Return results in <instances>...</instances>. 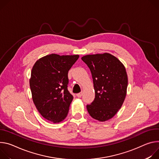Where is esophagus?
Returning <instances> with one entry per match:
<instances>
[{"label":"esophagus","mask_w":159,"mask_h":159,"mask_svg":"<svg viewBox=\"0 0 159 159\" xmlns=\"http://www.w3.org/2000/svg\"><path fill=\"white\" fill-rule=\"evenodd\" d=\"M82 95H83V93H82V92H80V93L76 94V96H77L78 98H80V97L82 96Z\"/></svg>","instance_id":"obj_1"}]
</instances>
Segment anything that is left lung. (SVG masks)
Masks as SVG:
<instances>
[{"instance_id": "1", "label": "left lung", "mask_w": 159, "mask_h": 159, "mask_svg": "<svg viewBox=\"0 0 159 159\" xmlns=\"http://www.w3.org/2000/svg\"><path fill=\"white\" fill-rule=\"evenodd\" d=\"M90 68L95 97L86 108L90 116L100 122L112 118L122 107L127 93L128 75L123 64L109 54L86 55L81 57Z\"/></svg>"}]
</instances>
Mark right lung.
<instances>
[{
	"label": "right lung",
	"mask_w": 159,
	"mask_h": 159,
	"mask_svg": "<svg viewBox=\"0 0 159 159\" xmlns=\"http://www.w3.org/2000/svg\"><path fill=\"white\" fill-rule=\"evenodd\" d=\"M79 57L52 54L33 66L30 79L32 99L39 113L50 122H61L67 115L73 99L67 90V74Z\"/></svg>",
	"instance_id": "add662e5"
}]
</instances>
